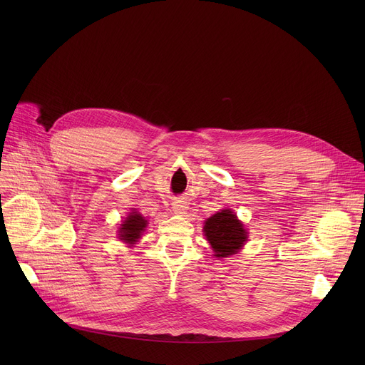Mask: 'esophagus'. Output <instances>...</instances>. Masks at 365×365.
Returning a JSON list of instances; mask_svg holds the SVG:
<instances>
[{
	"label": "esophagus",
	"mask_w": 365,
	"mask_h": 365,
	"mask_svg": "<svg viewBox=\"0 0 365 365\" xmlns=\"http://www.w3.org/2000/svg\"><path fill=\"white\" fill-rule=\"evenodd\" d=\"M186 211H187L186 202H183V200L173 202V212L175 214H186Z\"/></svg>",
	"instance_id": "1"
}]
</instances>
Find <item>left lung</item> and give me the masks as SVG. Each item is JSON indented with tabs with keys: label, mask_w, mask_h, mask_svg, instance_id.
Returning <instances> with one entry per match:
<instances>
[{
	"label": "left lung",
	"mask_w": 365,
	"mask_h": 365,
	"mask_svg": "<svg viewBox=\"0 0 365 365\" xmlns=\"http://www.w3.org/2000/svg\"><path fill=\"white\" fill-rule=\"evenodd\" d=\"M203 234L214 250V255L225 258L237 254L247 242L248 232L232 210H222L207 218Z\"/></svg>",
	"instance_id": "1"
}]
</instances>
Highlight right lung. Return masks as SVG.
Masks as SVG:
<instances>
[{"instance_id": "right-lung-1", "label": "right lung", "mask_w": 365, "mask_h": 365, "mask_svg": "<svg viewBox=\"0 0 365 365\" xmlns=\"http://www.w3.org/2000/svg\"><path fill=\"white\" fill-rule=\"evenodd\" d=\"M147 224H148L147 220L140 212L137 211L130 212L118 230L120 240L127 244H135L141 238L143 232L145 231Z\"/></svg>"}]
</instances>
